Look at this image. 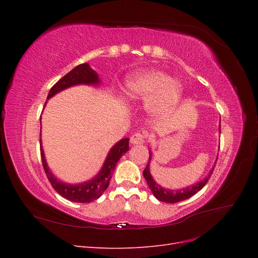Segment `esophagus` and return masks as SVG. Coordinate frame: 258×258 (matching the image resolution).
<instances>
[{
	"mask_svg": "<svg viewBox=\"0 0 258 258\" xmlns=\"http://www.w3.org/2000/svg\"><path fill=\"white\" fill-rule=\"evenodd\" d=\"M130 142L132 144H143L145 142V137L142 135V134H135L134 136H132L130 138Z\"/></svg>",
	"mask_w": 258,
	"mask_h": 258,
	"instance_id": "1",
	"label": "esophagus"
}]
</instances>
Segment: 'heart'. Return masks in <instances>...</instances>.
<instances>
[{
    "label": "heart",
    "instance_id": "heart-1",
    "mask_svg": "<svg viewBox=\"0 0 258 258\" xmlns=\"http://www.w3.org/2000/svg\"><path fill=\"white\" fill-rule=\"evenodd\" d=\"M124 95L132 101L151 103L152 112L167 116L178 105L183 96V86L165 72L151 70L135 74L124 85Z\"/></svg>",
    "mask_w": 258,
    "mask_h": 258
}]
</instances>
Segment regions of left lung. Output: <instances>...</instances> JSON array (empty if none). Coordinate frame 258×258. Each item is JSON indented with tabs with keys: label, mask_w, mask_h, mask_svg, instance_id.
<instances>
[{
	"label": "left lung",
	"mask_w": 258,
	"mask_h": 258,
	"mask_svg": "<svg viewBox=\"0 0 258 258\" xmlns=\"http://www.w3.org/2000/svg\"><path fill=\"white\" fill-rule=\"evenodd\" d=\"M220 128H221V126H220ZM220 132H221V129H220ZM151 156L152 155H151V151H150V159H148L147 166H146V168L143 171V175H144V177L146 179V183H147L148 187H150V188H151L154 196L157 198L159 201L167 202V204H176V202L186 200V199L190 198L191 196H194L195 194L198 192L202 188V187H204L207 184V182L209 181V178L211 177V174L213 173V170H214V167H213L212 170L210 171V173L208 174V176L206 178H204V179H202V181H200L197 184L191 185L189 187H186V188L177 189V190L166 189V188H162L160 185H158L157 183H156L154 181L153 176L151 175V172H150Z\"/></svg>",
	"instance_id": "obj_1"
}]
</instances>
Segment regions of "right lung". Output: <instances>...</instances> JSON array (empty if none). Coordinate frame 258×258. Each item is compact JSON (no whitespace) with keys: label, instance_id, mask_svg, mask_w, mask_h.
<instances>
[{"label":"right lung","instance_id":"right-lung-1","mask_svg":"<svg viewBox=\"0 0 258 258\" xmlns=\"http://www.w3.org/2000/svg\"><path fill=\"white\" fill-rule=\"evenodd\" d=\"M99 85L100 80L96 71L89 67L88 63H83L75 67L72 71H70L68 74H66L61 80H59L56 84H54L51 89L49 90V93L47 96V99H50L56 93L64 90L69 87H72L75 85ZM46 104V102H45ZM41 144V157H42V163L44 167V171L46 175H47L48 181L50 182L53 189L56 190L62 197L73 201V202H81V204H86V202H90L98 199L101 197V195L107 188L108 183L113 175V171L117 165L121 156L126 154L129 150V139L124 138L120 141L117 142L108 152L107 157L103 163V167L101 169L100 172L93 177L90 181L84 182L81 184H66L63 182L59 181V179L54 176L51 171L49 170L47 162L45 159L44 151L42 147V142L40 140Z\"/></svg>","mask_w":258,"mask_h":258}]
</instances>
